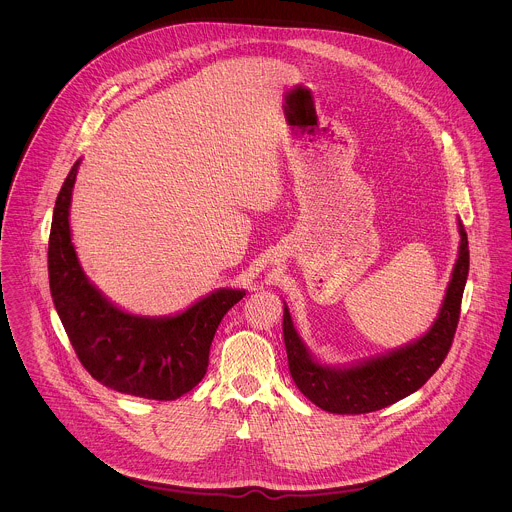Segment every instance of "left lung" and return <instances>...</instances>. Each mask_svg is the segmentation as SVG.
<instances>
[{
	"label": "left lung",
	"mask_w": 512,
	"mask_h": 512,
	"mask_svg": "<svg viewBox=\"0 0 512 512\" xmlns=\"http://www.w3.org/2000/svg\"><path fill=\"white\" fill-rule=\"evenodd\" d=\"M459 234V256L436 323L418 341L384 357L351 368L319 365L297 337L290 311L284 307L288 365L295 386L305 398L331 414H368L410 396L428 382L445 361L459 323L461 297L469 274L467 232L461 222Z\"/></svg>",
	"instance_id": "obj_1"
}]
</instances>
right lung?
<instances>
[{"label":"right lung","instance_id":"add662e5","mask_svg":"<svg viewBox=\"0 0 512 512\" xmlns=\"http://www.w3.org/2000/svg\"><path fill=\"white\" fill-rule=\"evenodd\" d=\"M78 161L55 203L49 236V286L74 353L92 378L122 394L177 400L205 376L226 311L242 290H219L175 317H138L114 307L84 276L69 226Z\"/></svg>","mask_w":512,"mask_h":512}]
</instances>
